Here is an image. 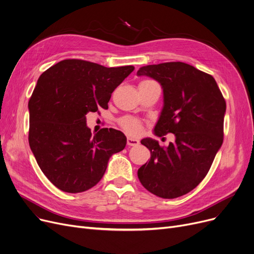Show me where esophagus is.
I'll list each match as a JSON object with an SVG mask.
<instances>
[{
  "mask_svg": "<svg viewBox=\"0 0 254 254\" xmlns=\"http://www.w3.org/2000/svg\"><path fill=\"white\" fill-rule=\"evenodd\" d=\"M127 144L128 146H138V145L140 144V142H139V140H137V139H135V138L127 137Z\"/></svg>",
  "mask_w": 254,
  "mask_h": 254,
  "instance_id": "1",
  "label": "esophagus"
}]
</instances>
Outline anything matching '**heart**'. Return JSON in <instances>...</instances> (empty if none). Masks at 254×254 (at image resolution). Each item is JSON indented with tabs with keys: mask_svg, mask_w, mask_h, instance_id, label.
Segmentation results:
<instances>
[{
	"mask_svg": "<svg viewBox=\"0 0 254 254\" xmlns=\"http://www.w3.org/2000/svg\"><path fill=\"white\" fill-rule=\"evenodd\" d=\"M151 81V80H144L143 82H148ZM119 125L122 127L126 131H127L130 135H138L140 134V131L142 129V123L140 120L130 117V116H126L119 119Z\"/></svg>",
	"mask_w": 254,
	"mask_h": 254,
	"instance_id": "b5f03b06",
	"label": "heart"
}]
</instances>
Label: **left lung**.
<instances>
[{"mask_svg":"<svg viewBox=\"0 0 254 254\" xmlns=\"http://www.w3.org/2000/svg\"><path fill=\"white\" fill-rule=\"evenodd\" d=\"M137 75L153 78L163 87L164 107L154 134L172 132L176 138L168 147L150 138L141 141L151 156L138 170V178L159 197L181 196L205 178L221 147L225 100L214 78L185 63L145 65Z\"/></svg>","mask_w":254,"mask_h":254,"instance_id":"1","label":"left lung"}]
</instances>
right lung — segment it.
<instances>
[{
    "instance_id": "right-lung-1",
    "label": "right lung",
    "mask_w": 254,
    "mask_h": 254,
    "mask_svg": "<svg viewBox=\"0 0 254 254\" xmlns=\"http://www.w3.org/2000/svg\"><path fill=\"white\" fill-rule=\"evenodd\" d=\"M134 69L64 60L39 77L29 101V143L40 169L59 190L91 189L112 154L126 147L120 130L105 127L92 135L85 115L100 107L108 109L111 93Z\"/></svg>"
}]
</instances>
